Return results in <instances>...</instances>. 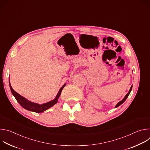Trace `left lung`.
I'll use <instances>...</instances> for the list:
<instances>
[{"instance_id": "8db88e82", "label": "left lung", "mask_w": 150, "mask_h": 150, "mask_svg": "<svg viewBox=\"0 0 150 150\" xmlns=\"http://www.w3.org/2000/svg\"><path fill=\"white\" fill-rule=\"evenodd\" d=\"M132 85L131 86V88H130V90H129V92H128L127 93V94L125 96V97L123 98V100H122L120 101H119L117 104H116V107L115 108H117L118 106H119L120 105H121L126 100V98H127V97L129 96V94H130V93H131V90H132Z\"/></svg>"}]
</instances>
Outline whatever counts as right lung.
Segmentation results:
<instances>
[{
    "mask_svg": "<svg viewBox=\"0 0 150 150\" xmlns=\"http://www.w3.org/2000/svg\"><path fill=\"white\" fill-rule=\"evenodd\" d=\"M66 85V83L64 84L63 86L60 88L57 96H56L55 98L49 102L42 104H38V103H33L28 100H27L25 98H24V97H23L22 96L19 95L18 93H17L15 91H14L13 90V88H12L11 83H10V81H9V87H10V89L11 91L12 92V95L15 97V98H16V101L18 102V103L23 107V108H24L25 109L29 110V111H31V112H34L35 113H42L45 112V110L49 109V108H52V106H53L55 104H56L57 103L58 101V98L60 97V94H61V92L63 90V88H64Z\"/></svg>",
    "mask_w": 150,
    "mask_h": 150,
    "instance_id": "add662e5",
    "label": "right lung"
}]
</instances>
